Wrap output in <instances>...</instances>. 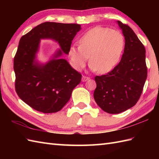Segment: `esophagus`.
Wrapping results in <instances>:
<instances>
[{"instance_id":"34e87169","label":"esophagus","mask_w":159,"mask_h":159,"mask_svg":"<svg viewBox=\"0 0 159 159\" xmlns=\"http://www.w3.org/2000/svg\"><path fill=\"white\" fill-rule=\"evenodd\" d=\"M88 79H89V77H88V76H83V77H82V81H83V82L86 81V80H87Z\"/></svg>"}]
</instances>
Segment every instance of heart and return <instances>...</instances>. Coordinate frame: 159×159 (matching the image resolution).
<instances>
[{"label": "heart", "instance_id": "b5f03b06", "mask_svg": "<svg viewBox=\"0 0 159 159\" xmlns=\"http://www.w3.org/2000/svg\"><path fill=\"white\" fill-rule=\"evenodd\" d=\"M124 43V38L120 32L96 26L80 37L79 47H70V64L74 70L80 71L85 67L89 57L91 69L100 74L107 73L119 61Z\"/></svg>", "mask_w": 159, "mask_h": 159}]
</instances>
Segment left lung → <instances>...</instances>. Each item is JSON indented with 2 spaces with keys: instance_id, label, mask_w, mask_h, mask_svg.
Here are the masks:
<instances>
[{
  "instance_id": "8db88e82",
  "label": "left lung",
  "mask_w": 159,
  "mask_h": 159,
  "mask_svg": "<svg viewBox=\"0 0 159 159\" xmlns=\"http://www.w3.org/2000/svg\"><path fill=\"white\" fill-rule=\"evenodd\" d=\"M125 37L121 61L107 74L96 76L93 97L104 111L117 114L135 105L147 79L146 49L129 26L117 21Z\"/></svg>"
}]
</instances>
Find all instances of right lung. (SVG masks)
<instances>
[{
  "label": "right lung",
  "instance_id": "1",
  "mask_svg": "<svg viewBox=\"0 0 159 159\" xmlns=\"http://www.w3.org/2000/svg\"><path fill=\"white\" fill-rule=\"evenodd\" d=\"M80 29L79 24L46 22L33 28L20 40L13 59L15 89L19 98L39 112L59 111L68 102L72 90L82 75L74 70L59 50L55 58L40 65L35 61L39 39L50 38L58 42L61 50L68 54L72 42Z\"/></svg>",
  "mask_w": 159,
  "mask_h": 159
}]
</instances>
